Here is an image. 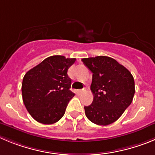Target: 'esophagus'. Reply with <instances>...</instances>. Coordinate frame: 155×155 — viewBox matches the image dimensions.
Returning a JSON list of instances; mask_svg holds the SVG:
<instances>
[{"label": "esophagus", "instance_id": "obj_1", "mask_svg": "<svg viewBox=\"0 0 155 155\" xmlns=\"http://www.w3.org/2000/svg\"><path fill=\"white\" fill-rule=\"evenodd\" d=\"M85 91V88H83V89H80V90L78 91V93L79 94H81L84 93V92Z\"/></svg>", "mask_w": 155, "mask_h": 155}]
</instances>
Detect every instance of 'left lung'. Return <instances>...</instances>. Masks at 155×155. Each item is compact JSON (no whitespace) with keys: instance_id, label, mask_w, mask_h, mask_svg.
I'll return each instance as SVG.
<instances>
[{"instance_id":"1","label":"left lung","mask_w":155,"mask_h":155,"mask_svg":"<svg viewBox=\"0 0 155 155\" xmlns=\"http://www.w3.org/2000/svg\"><path fill=\"white\" fill-rule=\"evenodd\" d=\"M83 63L93 73L91 90V104L85 106V114L98 125H108L117 120L132 102L134 80L132 74L110 57L83 58Z\"/></svg>"}]
</instances>
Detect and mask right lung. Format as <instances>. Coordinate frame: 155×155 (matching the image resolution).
<instances>
[{
	"label": "right lung",
	"mask_w": 155,
	"mask_h": 155,
	"mask_svg": "<svg viewBox=\"0 0 155 155\" xmlns=\"http://www.w3.org/2000/svg\"><path fill=\"white\" fill-rule=\"evenodd\" d=\"M75 61L54 55L25 74L21 87L23 101L35 120L51 124L63 117L68 102L74 96L70 91L71 79L68 70Z\"/></svg>",
	"instance_id": "obj_1"
}]
</instances>
